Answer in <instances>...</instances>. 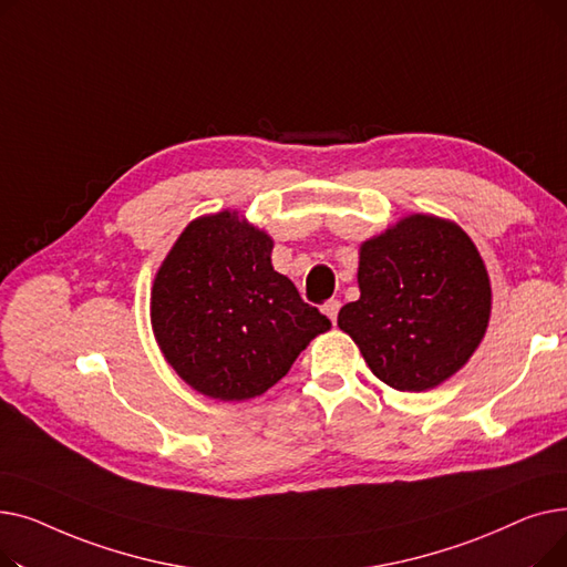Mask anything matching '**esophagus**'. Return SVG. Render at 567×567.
Returning a JSON list of instances; mask_svg holds the SVG:
<instances>
[{
    "mask_svg": "<svg viewBox=\"0 0 567 567\" xmlns=\"http://www.w3.org/2000/svg\"><path fill=\"white\" fill-rule=\"evenodd\" d=\"M321 310H323L326 317H329V319L336 323V321H338V312H340V301H338V299H331L329 303H323Z\"/></svg>",
    "mask_w": 567,
    "mask_h": 567,
    "instance_id": "obj_1",
    "label": "esophagus"
}]
</instances>
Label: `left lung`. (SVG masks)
Here are the masks:
<instances>
[{
  "label": "left lung",
  "instance_id": "obj_1",
  "mask_svg": "<svg viewBox=\"0 0 567 567\" xmlns=\"http://www.w3.org/2000/svg\"><path fill=\"white\" fill-rule=\"evenodd\" d=\"M359 255L361 299L340 310L338 326L391 389H436L487 331L492 287L478 248L460 225L413 214Z\"/></svg>",
  "mask_w": 567,
  "mask_h": 567
}]
</instances>
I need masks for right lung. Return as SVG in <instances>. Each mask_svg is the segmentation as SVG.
Instances as JSON below:
<instances>
[{"label":"right lung","instance_id":"right-lung-1","mask_svg":"<svg viewBox=\"0 0 567 567\" xmlns=\"http://www.w3.org/2000/svg\"><path fill=\"white\" fill-rule=\"evenodd\" d=\"M274 238L220 212L193 220L152 287V326L165 361L206 398L266 393L331 321L303 303L271 264Z\"/></svg>","mask_w":567,"mask_h":567}]
</instances>
